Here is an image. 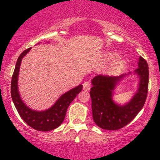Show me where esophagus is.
Returning a JSON list of instances; mask_svg holds the SVG:
<instances>
[{"instance_id": "esophagus-1", "label": "esophagus", "mask_w": 160, "mask_h": 160, "mask_svg": "<svg viewBox=\"0 0 160 160\" xmlns=\"http://www.w3.org/2000/svg\"><path fill=\"white\" fill-rule=\"evenodd\" d=\"M90 89V82L89 81H86L83 83V90L89 91Z\"/></svg>"}]
</instances>
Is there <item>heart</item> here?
Instances as JSON below:
<instances>
[{
	"label": "heart",
	"instance_id": "b5f03b06",
	"mask_svg": "<svg viewBox=\"0 0 160 160\" xmlns=\"http://www.w3.org/2000/svg\"><path fill=\"white\" fill-rule=\"evenodd\" d=\"M115 57H116L115 54H111V55H110V58H114ZM123 65H124V62H123V61H122V60H118V61L114 62V63H113V65H112V67L111 68V71H112V72L118 71L119 70H120L122 67H123Z\"/></svg>",
	"mask_w": 160,
	"mask_h": 160
}]
</instances>
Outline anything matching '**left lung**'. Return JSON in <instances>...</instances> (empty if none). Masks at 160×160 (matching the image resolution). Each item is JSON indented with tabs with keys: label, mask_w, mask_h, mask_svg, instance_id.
Masks as SVG:
<instances>
[{
	"label": "left lung",
	"mask_w": 160,
	"mask_h": 160,
	"mask_svg": "<svg viewBox=\"0 0 160 160\" xmlns=\"http://www.w3.org/2000/svg\"><path fill=\"white\" fill-rule=\"evenodd\" d=\"M138 75L139 86L137 92L127 104L119 105L113 101V92L116 86L126 74L119 77L98 75L92 80L90 96L92 111L94 122L103 129L117 130L124 127L136 117L142 109L148 91L149 71L146 60L139 57L138 68L135 70Z\"/></svg>",
	"instance_id": "obj_1"
}]
</instances>
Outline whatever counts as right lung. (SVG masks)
Returning <instances> with one entry per match:
<instances>
[{"label":"right lung","instance_id":"1","mask_svg":"<svg viewBox=\"0 0 160 160\" xmlns=\"http://www.w3.org/2000/svg\"><path fill=\"white\" fill-rule=\"evenodd\" d=\"M30 49L31 48H28L23 51L16 62L11 81V97L20 117L29 126L38 131H51L62 123L65 120L68 108L75 97L81 92L82 85H79L65 92L56 101L54 105L46 111H37L29 108L20 98L18 91V75L22 59Z\"/></svg>","mask_w":160,"mask_h":160}]
</instances>
